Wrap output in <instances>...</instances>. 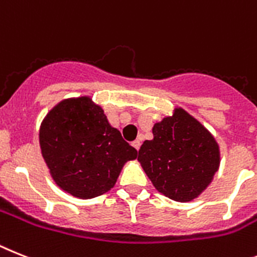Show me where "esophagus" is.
Segmentation results:
<instances>
[{
	"mask_svg": "<svg viewBox=\"0 0 257 257\" xmlns=\"http://www.w3.org/2000/svg\"><path fill=\"white\" fill-rule=\"evenodd\" d=\"M132 146L137 150V152H139L140 148H141V141H140V140H136V141L132 142Z\"/></svg>",
	"mask_w": 257,
	"mask_h": 257,
	"instance_id": "obj_1",
	"label": "esophagus"
}]
</instances>
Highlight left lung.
Segmentation results:
<instances>
[{"label":"left lung","mask_w":257,"mask_h":257,"mask_svg":"<svg viewBox=\"0 0 257 257\" xmlns=\"http://www.w3.org/2000/svg\"><path fill=\"white\" fill-rule=\"evenodd\" d=\"M153 140L139 150V161L161 193L175 201L197 197L218 170V145L213 136L184 109L153 128Z\"/></svg>","instance_id":"obj_1"}]
</instances>
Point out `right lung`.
Listing matches in <instances>:
<instances>
[{
    "label": "right lung",
    "mask_w": 257,
    "mask_h": 257,
    "mask_svg": "<svg viewBox=\"0 0 257 257\" xmlns=\"http://www.w3.org/2000/svg\"><path fill=\"white\" fill-rule=\"evenodd\" d=\"M39 140L56 184L79 198L108 192L125 162L137 158V150L87 96L56 105L44 118Z\"/></svg>",
    "instance_id": "right-lung-1"
}]
</instances>
